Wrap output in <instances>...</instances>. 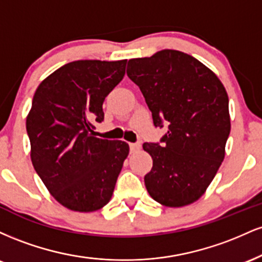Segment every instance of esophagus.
Masks as SVG:
<instances>
[{"mask_svg":"<svg viewBox=\"0 0 262 262\" xmlns=\"http://www.w3.org/2000/svg\"><path fill=\"white\" fill-rule=\"evenodd\" d=\"M129 146H130V151H137V150L140 149V143H130L129 144Z\"/></svg>","mask_w":262,"mask_h":262,"instance_id":"34e87169","label":"esophagus"}]
</instances>
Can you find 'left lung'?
Instances as JSON below:
<instances>
[{
    "label": "left lung",
    "mask_w": 262,
    "mask_h": 262,
    "mask_svg": "<svg viewBox=\"0 0 262 262\" xmlns=\"http://www.w3.org/2000/svg\"><path fill=\"white\" fill-rule=\"evenodd\" d=\"M127 75L140 89L155 128L167 125L159 143H144L152 158L144 177L156 202L193 203L214 179L230 133L229 98L223 83L193 56L161 50L128 61Z\"/></svg>",
    "instance_id": "8db88e82"
}]
</instances>
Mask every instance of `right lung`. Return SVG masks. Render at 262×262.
<instances>
[{"mask_svg": "<svg viewBox=\"0 0 262 262\" xmlns=\"http://www.w3.org/2000/svg\"><path fill=\"white\" fill-rule=\"evenodd\" d=\"M127 60H79L48 76L27 117L34 170L60 204L93 212L110 202L129 145L96 137L104 98L121 82Z\"/></svg>", "mask_w": 262, "mask_h": 262, "instance_id": "right-lung-1", "label": "right lung"}]
</instances>
